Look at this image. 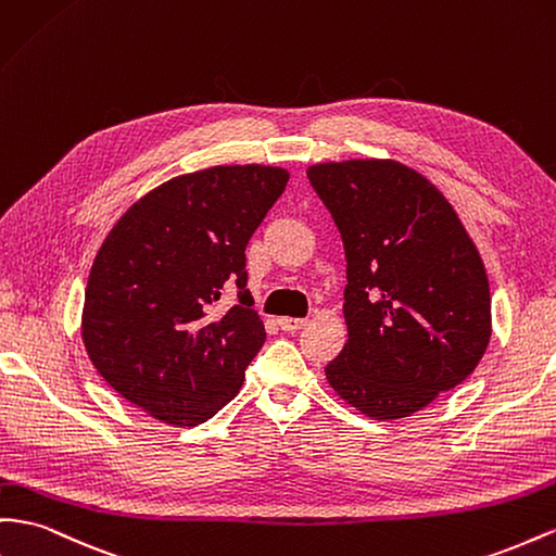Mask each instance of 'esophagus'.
<instances>
[{"label": "esophagus", "mask_w": 556, "mask_h": 556, "mask_svg": "<svg viewBox=\"0 0 556 556\" xmlns=\"http://www.w3.org/2000/svg\"><path fill=\"white\" fill-rule=\"evenodd\" d=\"M306 323L308 320H304V318H278V325L282 332H296V329L306 327Z\"/></svg>", "instance_id": "esophagus-1"}]
</instances>
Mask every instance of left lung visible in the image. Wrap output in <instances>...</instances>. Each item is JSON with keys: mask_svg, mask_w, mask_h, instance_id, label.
<instances>
[{"mask_svg": "<svg viewBox=\"0 0 556 556\" xmlns=\"http://www.w3.org/2000/svg\"><path fill=\"white\" fill-rule=\"evenodd\" d=\"M346 250L349 341L325 367L357 412L393 421L470 377L491 337L482 257L442 193L397 161L308 168Z\"/></svg>", "mask_w": 556, "mask_h": 556, "instance_id": "obj_1", "label": "left lung"}]
</instances>
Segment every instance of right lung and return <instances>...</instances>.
<instances>
[{
    "label": "right lung",
    "instance_id": "add662e5",
    "mask_svg": "<svg viewBox=\"0 0 556 556\" xmlns=\"http://www.w3.org/2000/svg\"><path fill=\"white\" fill-rule=\"evenodd\" d=\"M290 173L217 166L168 179L114 224L86 285L81 337L118 395L170 426L236 397L264 346L245 290V248ZM233 283L239 304L216 302Z\"/></svg>",
    "mask_w": 556,
    "mask_h": 556
}]
</instances>
